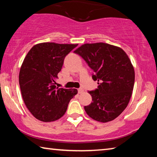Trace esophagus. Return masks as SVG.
<instances>
[{
    "mask_svg": "<svg viewBox=\"0 0 157 157\" xmlns=\"http://www.w3.org/2000/svg\"><path fill=\"white\" fill-rule=\"evenodd\" d=\"M83 92H84L83 89H82V88L78 89V94H82Z\"/></svg>",
    "mask_w": 157,
    "mask_h": 157,
    "instance_id": "esophagus-1",
    "label": "esophagus"
}]
</instances>
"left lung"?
I'll use <instances>...</instances> for the list:
<instances>
[{"label": "left lung", "instance_id": "obj_1", "mask_svg": "<svg viewBox=\"0 0 157 157\" xmlns=\"http://www.w3.org/2000/svg\"><path fill=\"white\" fill-rule=\"evenodd\" d=\"M74 52L88 63L99 84L89 91L92 102L84 106L85 111L98 122L114 120L125 109L134 89V69L129 57L121 48L105 43L85 44Z\"/></svg>", "mask_w": 157, "mask_h": 157}]
</instances>
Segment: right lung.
Masks as SVG:
<instances>
[{"label": "right lung", "instance_id": "1", "mask_svg": "<svg viewBox=\"0 0 157 157\" xmlns=\"http://www.w3.org/2000/svg\"><path fill=\"white\" fill-rule=\"evenodd\" d=\"M78 44L41 43L28 52L20 69L19 85L25 105L30 113L43 122L57 121L64 115L75 89L58 88L55 79L65 57Z\"/></svg>", "mask_w": 157, "mask_h": 157}]
</instances>
